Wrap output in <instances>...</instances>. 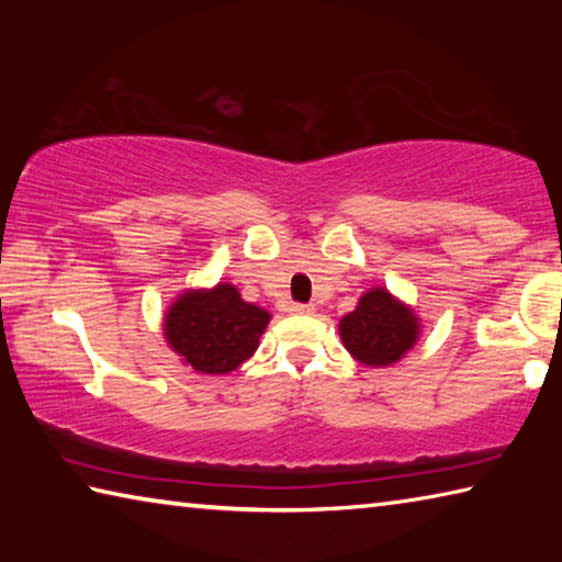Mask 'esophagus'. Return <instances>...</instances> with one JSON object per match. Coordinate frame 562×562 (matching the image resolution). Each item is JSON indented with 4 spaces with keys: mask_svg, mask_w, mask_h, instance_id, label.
Instances as JSON below:
<instances>
[{
    "mask_svg": "<svg viewBox=\"0 0 562 562\" xmlns=\"http://www.w3.org/2000/svg\"><path fill=\"white\" fill-rule=\"evenodd\" d=\"M290 312H294V315H312V312H315V307H312V304H300V302H294L292 307H290Z\"/></svg>",
    "mask_w": 562,
    "mask_h": 562,
    "instance_id": "esophagus-1",
    "label": "esophagus"
}]
</instances>
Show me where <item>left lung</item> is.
<instances>
[{"label": "left lung", "instance_id": "obj_1", "mask_svg": "<svg viewBox=\"0 0 562 562\" xmlns=\"http://www.w3.org/2000/svg\"><path fill=\"white\" fill-rule=\"evenodd\" d=\"M422 319L386 288H369L339 319V339L364 367H392L414 349Z\"/></svg>", "mask_w": 562, "mask_h": 562}]
</instances>
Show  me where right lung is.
I'll list each match as a JSON object with an SVG mask.
<instances>
[{"instance_id": "add662e5", "label": "right lung", "mask_w": 562, "mask_h": 562, "mask_svg": "<svg viewBox=\"0 0 562 562\" xmlns=\"http://www.w3.org/2000/svg\"><path fill=\"white\" fill-rule=\"evenodd\" d=\"M270 312L245 302L231 282L193 288L170 302L164 317V337L195 374L221 376L235 372L255 355L270 325Z\"/></svg>"}]
</instances>
